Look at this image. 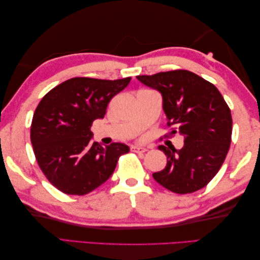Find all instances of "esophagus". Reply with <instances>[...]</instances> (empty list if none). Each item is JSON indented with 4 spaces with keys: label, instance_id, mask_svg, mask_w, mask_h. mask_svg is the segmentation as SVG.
I'll list each match as a JSON object with an SVG mask.
<instances>
[{
    "label": "esophagus",
    "instance_id": "esophagus-1",
    "mask_svg": "<svg viewBox=\"0 0 260 260\" xmlns=\"http://www.w3.org/2000/svg\"><path fill=\"white\" fill-rule=\"evenodd\" d=\"M131 151L135 152V153H144V152H146V148L142 147V146L134 145V146H131Z\"/></svg>",
    "mask_w": 260,
    "mask_h": 260
}]
</instances>
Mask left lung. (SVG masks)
<instances>
[{
  "label": "left lung",
  "mask_w": 260,
  "mask_h": 260,
  "mask_svg": "<svg viewBox=\"0 0 260 260\" xmlns=\"http://www.w3.org/2000/svg\"><path fill=\"white\" fill-rule=\"evenodd\" d=\"M139 82L162 94L164 112L174 135L184 137L181 150L159 146L167 166L153 174L172 192L191 193L203 189L222 166L231 147V109L213 84L188 70H172L137 76Z\"/></svg>",
  "instance_id": "1"
}]
</instances>
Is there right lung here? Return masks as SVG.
Instances as JSON below:
<instances>
[{
	"label": "right lung",
	"mask_w": 260,
	"mask_h": 260,
	"mask_svg": "<svg viewBox=\"0 0 260 260\" xmlns=\"http://www.w3.org/2000/svg\"><path fill=\"white\" fill-rule=\"evenodd\" d=\"M130 80L75 77L55 86L38 105L31 124L34 155L47 180L63 193H90L129 152L121 143L101 146L93 142L91 126L104 118L109 101Z\"/></svg>",
	"instance_id": "right-lung-1"
}]
</instances>
